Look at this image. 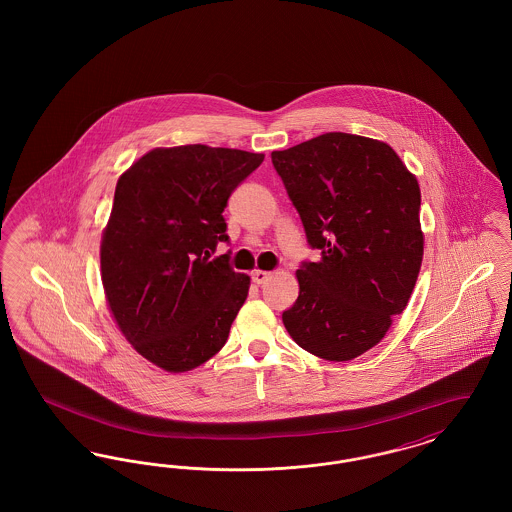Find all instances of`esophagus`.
I'll use <instances>...</instances> for the list:
<instances>
[{"instance_id": "esophagus-1", "label": "esophagus", "mask_w": 512, "mask_h": 512, "mask_svg": "<svg viewBox=\"0 0 512 512\" xmlns=\"http://www.w3.org/2000/svg\"><path fill=\"white\" fill-rule=\"evenodd\" d=\"M251 278H253V282H255V284H265L268 278H270V272L257 268V270H253V272H251Z\"/></svg>"}]
</instances>
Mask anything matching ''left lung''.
Returning <instances> with one entry per match:
<instances>
[{
    "instance_id": "obj_1",
    "label": "left lung",
    "mask_w": 512,
    "mask_h": 512,
    "mask_svg": "<svg viewBox=\"0 0 512 512\" xmlns=\"http://www.w3.org/2000/svg\"><path fill=\"white\" fill-rule=\"evenodd\" d=\"M317 263L295 272L299 295L282 322L324 361H353L407 307L424 255L420 186L386 142L328 132L272 151Z\"/></svg>"
}]
</instances>
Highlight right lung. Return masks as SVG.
I'll return each mask as SVG.
<instances>
[{"label":"right lung","instance_id":"right-lung-1","mask_svg":"<svg viewBox=\"0 0 512 512\" xmlns=\"http://www.w3.org/2000/svg\"><path fill=\"white\" fill-rule=\"evenodd\" d=\"M263 153L230 147H155L122 172L101 234V282L126 341L167 372H188L228 340L249 292L234 272L222 211Z\"/></svg>","mask_w":512,"mask_h":512}]
</instances>
